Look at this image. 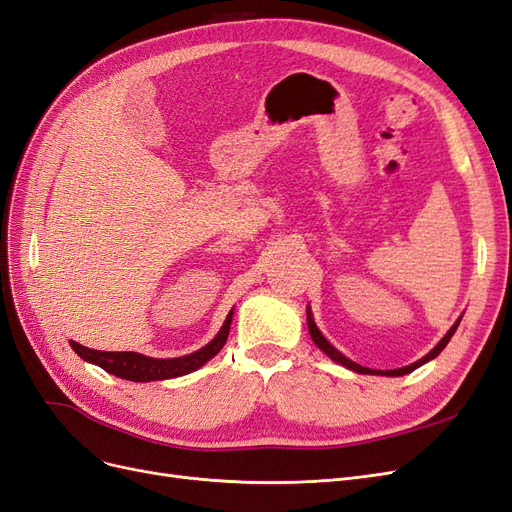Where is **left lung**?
<instances>
[{
    "label": "left lung",
    "instance_id": "1",
    "mask_svg": "<svg viewBox=\"0 0 512 512\" xmlns=\"http://www.w3.org/2000/svg\"><path fill=\"white\" fill-rule=\"evenodd\" d=\"M461 318L463 316H459L457 320H455V324L451 329H448V333L440 339V342L433 346L423 359H418V361H414V363H410V365H406V367H399V369H369V367H363V365H359V363H354V361H350L348 356H344L342 352H339L327 337H324L322 333H320V329L316 327V322H314V314H312V307L307 305V329H309V335H312V342L329 356L331 361H335V363H339V365H344L346 369H350V371H356V374H371V376H404V374H410V371H414V369H418L421 365H425V363H429L431 359H436V356L446 348V344L451 342V337L455 335V331H457V327H459V322H461Z\"/></svg>",
    "mask_w": 512,
    "mask_h": 512
}]
</instances>
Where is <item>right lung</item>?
Listing matches in <instances>:
<instances>
[{
  "instance_id": "obj_1",
  "label": "right lung",
  "mask_w": 512,
  "mask_h": 512,
  "mask_svg": "<svg viewBox=\"0 0 512 512\" xmlns=\"http://www.w3.org/2000/svg\"><path fill=\"white\" fill-rule=\"evenodd\" d=\"M232 314L235 309H230L222 329L218 331L207 346L200 350L177 356V359H153V356H145L141 352H104V350H91L87 346L76 344L70 339L72 350L81 356L83 361L94 363L102 367L108 374H113L123 380H132V382H153V380H168V378H179L185 374H192L198 367H203L207 361H211L215 354H218L230 333V324H232Z\"/></svg>"
}]
</instances>
